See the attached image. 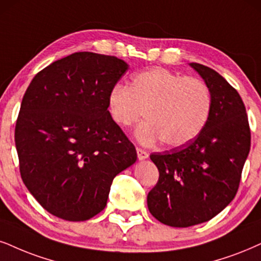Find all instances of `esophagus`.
Returning <instances> with one entry per match:
<instances>
[{
  "instance_id": "esophagus-1",
  "label": "esophagus",
  "mask_w": 261,
  "mask_h": 261,
  "mask_svg": "<svg viewBox=\"0 0 261 261\" xmlns=\"http://www.w3.org/2000/svg\"><path fill=\"white\" fill-rule=\"evenodd\" d=\"M137 153H138V159H139V161H144L149 157V153H147L146 151H144L143 149H140V147H137Z\"/></svg>"
}]
</instances>
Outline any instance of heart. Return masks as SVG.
Wrapping results in <instances>:
<instances>
[{"label":"heart","mask_w":261,"mask_h":261,"mask_svg":"<svg viewBox=\"0 0 261 261\" xmlns=\"http://www.w3.org/2000/svg\"><path fill=\"white\" fill-rule=\"evenodd\" d=\"M106 102L111 120L122 128L136 124L145 110L147 121L136 130L139 143L153 145L163 140L167 146L180 147L204 129L212 93L202 80L153 67L136 73L130 87H111Z\"/></svg>","instance_id":"obj_1"}]
</instances>
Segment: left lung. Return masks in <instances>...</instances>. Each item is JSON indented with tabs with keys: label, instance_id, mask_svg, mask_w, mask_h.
Wrapping results in <instances>:
<instances>
[{
	"label": "left lung",
	"instance_id": "1",
	"mask_svg": "<svg viewBox=\"0 0 261 261\" xmlns=\"http://www.w3.org/2000/svg\"><path fill=\"white\" fill-rule=\"evenodd\" d=\"M190 66L211 89L207 124L191 143L150 155L160 178L147 195V207L157 220L173 227L205 223L226 208L239 190L250 150L248 117L236 89L211 67Z\"/></svg>",
	"mask_w": 261,
	"mask_h": 261
}]
</instances>
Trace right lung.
Returning a JSON list of instances; mask_svg holds the SVG:
<instances>
[{
    "label": "right lung",
    "mask_w": 261,
    "mask_h": 261,
    "mask_svg": "<svg viewBox=\"0 0 261 261\" xmlns=\"http://www.w3.org/2000/svg\"><path fill=\"white\" fill-rule=\"evenodd\" d=\"M128 67L116 57L73 53L44 67L25 92L14 136L21 179L60 219L100 213L112 180L136 163V147L106 102Z\"/></svg>",
    "instance_id": "right-lung-1"
}]
</instances>
